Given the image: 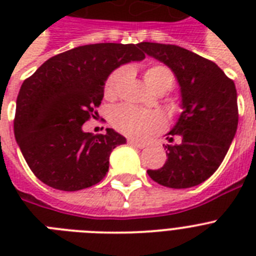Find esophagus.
Returning a JSON list of instances; mask_svg holds the SVG:
<instances>
[{
    "label": "esophagus",
    "mask_w": 256,
    "mask_h": 256,
    "mask_svg": "<svg viewBox=\"0 0 256 256\" xmlns=\"http://www.w3.org/2000/svg\"><path fill=\"white\" fill-rule=\"evenodd\" d=\"M128 142L130 144H132V146H136V148H146V144H140V142H136V140H128Z\"/></svg>",
    "instance_id": "obj_1"
}]
</instances>
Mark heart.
Listing matches in <instances>:
<instances>
[{"label": "heart", "mask_w": 256, "mask_h": 256, "mask_svg": "<svg viewBox=\"0 0 256 256\" xmlns=\"http://www.w3.org/2000/svg\"><path fill=\"white\" fill-rule=\"evenodd\" d=\"M126 69L120 68L114 70L104 84V96L112 100L118 96L120 86L126 77ZM144 82L156 92H170L175 82L172 70L166 65L156 64L148 66L144 73ZM112 126L124 136L136 140H148L160 132L166 124L164 116L158 112L142 110L128 104H118L110 112Z\"/></svg>", "instance_id": "b5f03b06"}]
</instances>
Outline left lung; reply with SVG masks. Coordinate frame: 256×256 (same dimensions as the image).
I'll return each instance as SVG.
<instances>
[{"instance_id":"left-lung-1","label":"left lung","mask_w":256,"mask_h":256,"mask_svg":"<svg viewBox=\"0 0 256 256\" xmlns=\"http://www.w3.org/2000/svg\"><path fill=\"white\" fill-rule=\"evenodd\" d=\"M144 53L164 62L180 85L183 112L168 132V160L148 176L170 188H187L208 179L224 160L238 128L234 81L215 62L176 45L140 42ZM174 138H170L172 142Z\"/></svg>"}]
</instances>
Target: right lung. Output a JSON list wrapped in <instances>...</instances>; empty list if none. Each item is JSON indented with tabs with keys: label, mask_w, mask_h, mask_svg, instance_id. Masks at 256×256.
I'll return each instance as SVG.
<instances>
[{
	"label": "right lung",
	"mask_w": 256,
	"mask_h": 256,
	"mask_svg": "<svg viewBox=\"0 0 256 256\" xmlns=\"http://www.w3.org/2000/svg\"><path fill=\"white\" fill-rule=\"evenodd\" d=\"M146 57L140 44H92L57 54L26 78L17 96L14 136L41 182L77 191L100 182L112 148L126 138L112 128L92 136L82 126L98 114L108 74Z\"/></svg>",
	"instance_id": "1"
}]
</instances>
